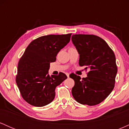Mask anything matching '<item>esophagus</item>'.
<instances>
[{"label":"esophagus","instance_id":"34e87169","mask_svg":"<svg viewBox=\"0 0 129 129\" xmlns=\"http://www.w3.org/2000/svg\"><path fill=\"white\" fill-rule=\"evenodd\" d=\"M66 74L68 78H69V73H66Z\"/></svg>","mask_w":129,"mask_h":129}]
</instances>
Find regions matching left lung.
Listing matches in <instances>:
<instances>
[{
  "mask_svg": "<svg viewBox=\"0 0 129 129\" xmlns=\"http://www.w3.org/2000/svg\"><path fill=\"white\" fill-rule=\"evenodd\" d=\"M72 42L79 54V64L89 69L86 78L71 74L75 81L72 93L81 104L95 106L103 102L113 90L117 73L116 58L107 42L93 35H73Z\"/></svg>",
  "mask_w": 129,
  "mask_h": 129,
  "instance_id": "obj_1",
  "label": "left lung"
}]
</instances>
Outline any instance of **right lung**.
<instances>
[{
  "mask_svg": "<svg viewBox=\"0 0 129 129\" xmlns=\"http://www.w3.org/2000/svg\"><path fill=\"white\" fill-rule=\"evenodd\" d=\"M72 33L47 35L33 40L19 60L16 81L23 99L30 105L43 107L53 101L55 88L67 76L48 75L51 62L70 42Z\"/></svg>",
  "mask_w": 129,
  "mask_h": 129,
  "instance_id": "1",
  "label": "right lung"
}]
</instances>
